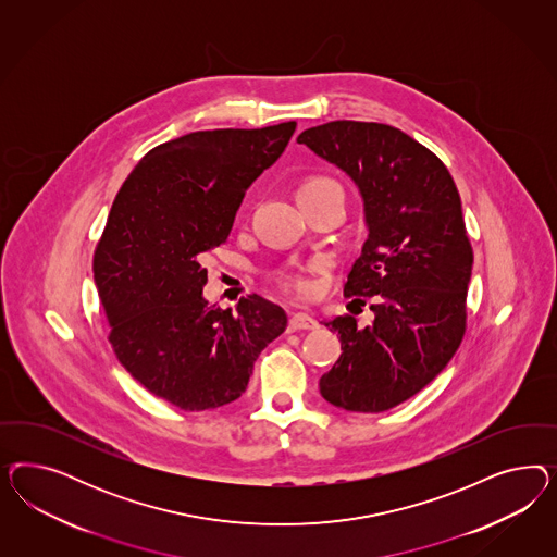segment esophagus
Listing matches in <instances>:
<instances>
[{"label": "esophagus", "instance_id": "esophagus-1", "mask_svg": "<svg viewBox=\"0 0 557 557\" xmlns=\"http://www.w3.org/2000/svg\"><path fill=\"white\" fill-rule=\"evenodd\" d=\"M317 326H319V322L314 321L312 317L304 314V312H294L289 317V322H287L289 331H314Z\"/></svg>", "mask_w": 557, "mask_h": 557}]
</instances>
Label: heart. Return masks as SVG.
<instances>
[{"mask_svg":"<svg viewBox=\"0 0 557 557\" xmlns=\"http://www.w3.org/2000/svg\"><path fill=\"white\" fill-rule=\"evenodd\" d=\"M324 187H338V184H335L333 180H326V177H312V180L304 182L298 191H302V189H324ZM282 282H284L287 287L300 292V294H306V292L310 289L308 280L302 277V275H298V273H282Z\"/></svg>","mask_w":557,"mask_h":557,"instance_id":"heart-1","label":"heart"}]
</instances>
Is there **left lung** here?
I'll return each mask as SVG.
<instances>
[{
	"instance_id": "1",
	"label": "left lung",
	"mask_w": 557,
	"mask_h": 557,
	"mask_svg": "<svg viewBox=\"0 0 557 557\" xmlns=\"http://www.w3.org/2000/svg\"><path fill=\"white\" fill-rule=\"evenodd\" d=\"M341 169L363 202L368 238L343 287L373 322L322 321L343 354L319 382L322 398L351 412H384L437 377L466 333L473 253L454 177L403 131L335 120L298 136Z\"/></svg>"
}]
</instances>
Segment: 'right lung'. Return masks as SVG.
<instances>
[{
  "label": "right lung",
  "mask_w": 557,
  "mask_h": 557,
  "mask_svg": "<svg viewBox=\"0 0 557 557\" xmlns=\"http://www.w3.org/2000/svg\"><path fill=\"white\" fill-rule=\"evenodd\" d=\"M296 122L200 131L147 152L120 187L94 257V280L120 363L182 410L236 400L259 354L287 326L261 296L236 312L203 298L206 253L231 235L236 210L271 168Z\"/></svg>",
  "instance_id": "add662e5"
}]
</instances>
